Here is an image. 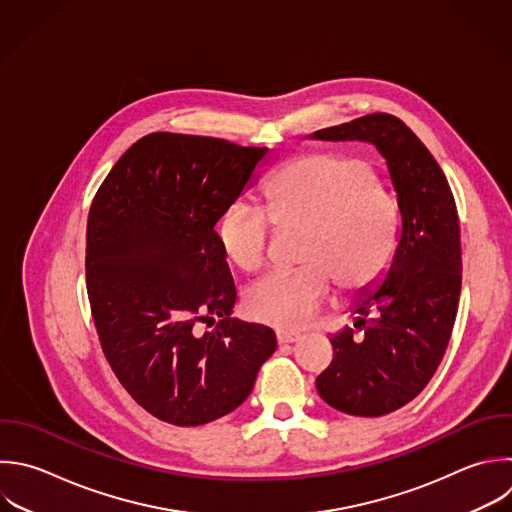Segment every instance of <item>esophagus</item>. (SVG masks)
Listing matches in <instances>:
<instances>
[{
	"label": "esophagus",
	"mask_w": 512,
	"mask_h": 512,
	"mask_svg": "<svg viewBox=\"0 0 512 512\" xmlns=\"http://www.w3.org/2000/svg\"><path fill=\"white\" fill-rule=\"evenodd\" d=\"M276 340H278V344H292V342L300 340V334L298 332H288V330H278Z\"/></svg>",
	"instance_id": "1"
}]
</instances>
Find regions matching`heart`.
I'll use <instances>...</instances> for the list:
<instances>
[{"instance_id":"heart-1","label":"heart","mask_w":512,"mask_h":512,"mask_svg":"<svg viewBox=\"0 0 512 512\" xmlns=\"http://www.w3.org/2000/svg\"><path fill=\"white\" fill-rule=\"evenodd\" d=\"M264 208L228 206L218 222L226 258L244 272L260 270L274 228L302 230L294 270H274L244 294L246 312L280 328L304 326L328 300L332 284L358 294L388 270L398 244L394 194L372 166L346 154H308L284 164L264 184Z\"/></svg>"}]
</instances>
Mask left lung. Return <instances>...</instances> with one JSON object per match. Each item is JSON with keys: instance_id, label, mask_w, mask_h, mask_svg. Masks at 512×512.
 I'll return each instance as SVG.
<instances>
[{"instance_id": "obj_1", "label": "left lung", "mask_w": 512, "mask_h": 512, "mask_svg": "<svg viewBox=\"0 0 512 512\" xmlns=\"http://www.w3.org/2000/svg\"><path fill=\"white\" fill-rule=\"evenodd\" d=\"M312 138L374 144L398 196L402 228L390 268L352 308L361 336L348 326L336 332L334 358L316 378L332 408L382 416L422 392L452 334L462 282L454 196L428 148L396 116L368 114Z\"/></svg>"}]
</instances>
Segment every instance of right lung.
<instances>
[{
  "label": "right lung",
  "instance_id": "add662e5",
  "mask_svg": "<svg viewBox=\"0 0 512 512\" xmlns=\"http://www.w3.org/2000/svg\"><path fill=\"white\" fill-rule=\"evenodd\" d=\"M266 154L154 132L92 202L86 286L100 344L130 396L164 422L200 426L232 412L276 350L272 328L230 318L236 286L214 230ZM204 321L217 326L202 333Z\"/></svg>",
  "mask_w": 512,
  "mask_h": 512
}]
</instances>
